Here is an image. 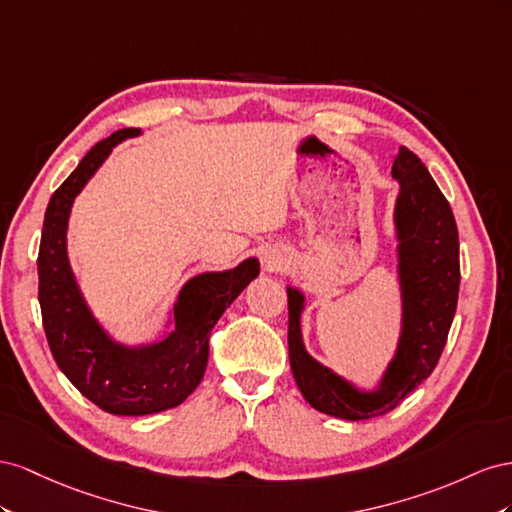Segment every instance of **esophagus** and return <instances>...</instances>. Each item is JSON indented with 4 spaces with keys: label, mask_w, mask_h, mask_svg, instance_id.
<instances>
[{
    "label": "esophagus",
    "mask_w": 512,
    "mask_h": 512,
    "mask_svg": "<svg viewBox=\"0 0 512 512\" xmlns=\"http://www.w3.org/2000/svg\"><path fill=\"white\" fill-rule=\"evenodd\" d=\"M276 264H274V261H268V268H274Z\"/></svg>",
    "instance_id": "obj_1"
}]
</instances>
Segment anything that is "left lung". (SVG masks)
Returning <instances> with one entry per match:
<instances>
[{
	"label": "left lung",
	"mask_w": 512,
	"mask_h": 512,
	"mask_svg": "<svg viewBox=\"0 0 512 512\" xmlns=\"http://www.w3.org/2000/svg\"><path fill=\"white\" fill-rule=\"evenodd\" d=\"M392 178L401 191L394 208L399 238L403 330L397 354L373 392H360L306 354L300 315L304 296L287 287L289 362L304 399L343 420H369L392 412L440 360L459 298V231L450 203L422 160L407 148L394 156Z\"/></svg>",
	"instance_id": "obj_1"
}]
</instances>
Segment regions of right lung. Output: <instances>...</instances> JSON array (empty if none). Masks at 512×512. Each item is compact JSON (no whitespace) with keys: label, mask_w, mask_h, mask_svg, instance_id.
Segmentation results:
<instances>
[{"label":"right lung","mask_w":512,"mask_h":512,"mask_svg":"<svg viewBox=\"0 0 512 512\" xmlns=\"http://www.w3.org/2000/svg\"><path fill=\"white\" fill-rule=\"evenodd\" d=\"M139 128H124L98 141L53 193L38 251V300L57 367L83 397L115 416H145L180 405L191 394L210 354V332L227 306L259 274L257 259L227 272H206L188 281L173 306V330L163 341L126 347L100 328L68 264L66 227L70 206L105 163L111 150Z\"/></svg>","instance_id":"1"}]
</instances>
